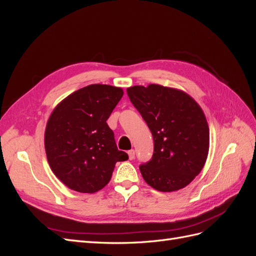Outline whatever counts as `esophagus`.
Wrapping results in <instances>:
<instances>
[{"instance_id": "esophagus-1", "label": "esophagus", "mask_w": 256, "mask_h": 256, "mask_svg": "<svg viewBox=\"0 0 256 256\" xmlns=\"http://www.w3.org/2000/svg\"><path fill=\"white\" fill-rule=\"evenodd\" d=\"M134 154H136V152L134 150H130L128 152V156H129V160H134Z\"/></svg>"}]
</instances>
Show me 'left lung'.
Wrapping results in <instances>:
<instances>
[{
  "label": "left lung",
  "mask_w": 256,
  "mask_h": 256,
  "mask_svg": "<svg viewBox=\"0 0 256 256\" xmlns=\"http://www.w3.org/2000/svg\"><path fill=\"white\" fill-rule=\"evenodd\" d=\"M154 138L152 159L140 166L144 180L162 192L180 190L200 174L209 150L203 110L184 92L158 84L127 88Z\"/></svg>",
  "instance_id": "obj_1"
}]
</instances>
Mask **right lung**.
<instances>
[{
  "label": "right lung",
  "mask_w": 256,
  "mask_h": 256,
  "mask_svg": "<svg viewBox=\"0 0 256 256\" xmlns=\"http://www.w3.org/2000/svg\"><path fill=\"white\" fill-rule=\"evenodd\" d=\"M122 95L120 88L88 85L51 113L44 132L46 154L52 172L72 190L99 191L110 182L116 162L128 159L106 124Z\"/></svg>",
  "instance_id": "obj_1"
}]
</instances>
